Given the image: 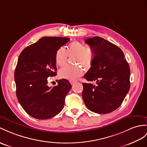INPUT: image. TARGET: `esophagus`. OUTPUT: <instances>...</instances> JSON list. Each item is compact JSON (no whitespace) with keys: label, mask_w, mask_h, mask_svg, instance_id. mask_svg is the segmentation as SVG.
Instances as JSON below:
<instances>
[{"label":"esophagus","mask_w":147,"mask_h":147,"mask_svg":"<svg viewBox=\"0 0 147 147\" xmlns=\"http://www.w3.org/2000/svg\"><path fill=\"white\" fill-rule=\"evenodd\" d=\"M70 84H71V85H74L75 83H76V81H70Z\"/></svg>","instance_id":"obj_1"}]
</instances>
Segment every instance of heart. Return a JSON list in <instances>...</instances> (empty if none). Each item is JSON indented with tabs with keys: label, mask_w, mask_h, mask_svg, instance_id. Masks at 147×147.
Returning a JSON list of instances; mask_svg holds the SVG:
<instances>
[{
	"label": "heart",
	"mask_w": 147,
	"mask_h": 147,
	"mask_svg": "<svg viewBox=\"0 0 147 147\" xmlns=\"http://www.w3.org/2000/svg\"><path fill=\"white\" fill-rule=\"evenodd\" d=\"M69 56H75L74 62L85 69H88L92 65L94 58V52L90 47H86L85 45L79 42H73L67 47V50L60 47L56 52L55 60L57 65L63 66L67 62ZM84 72L81 67L65 66L59 71V77L69 80H76L80 77Z\"/></svg>",
	"instance_id": "heart-1"
}]
</instances>
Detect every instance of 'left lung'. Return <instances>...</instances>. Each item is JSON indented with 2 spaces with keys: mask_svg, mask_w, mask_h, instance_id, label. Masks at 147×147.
<instances>
[{
  "mask_svg": "<svg viewBox=\"0 0 147 147\" xmlns=\"http://www.w3.org/2000/svg\"><path fill=\"white\" fill-rule=\"evenodd\" d=\"M85 42L92 49L94 58L84 78L96 85L82 84V98L92 112L110 113L121 105L129 91V65L122 51L105 39L94 37Z\"/></svg>",
  "mask_w": 147,
  "mask_h": 147,
  "instance_id": "1",
  "label": "left lung"
}]
</instances>
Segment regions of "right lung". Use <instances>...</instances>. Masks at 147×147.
Listing matches in <instances>:
<instances>
[{"instance_id": "right-lung-1", "label": "right lung", "mask_w": 147, "mask_h": 147, "mask_svg": "<svg viewBox=\"0 0 147 147\" xmlns=\"http://www.w3.org/2000/svg\"><path fill=\"white\" fill-rule=\"evenodd\" d=\"M70 40L67 37H44L25 48L14 73L18 101L24 110L37 119H51L63 109L71 85L66 79L49 87L47 78L55 76L56 52Z\"/></svg>"}]
</instances>
